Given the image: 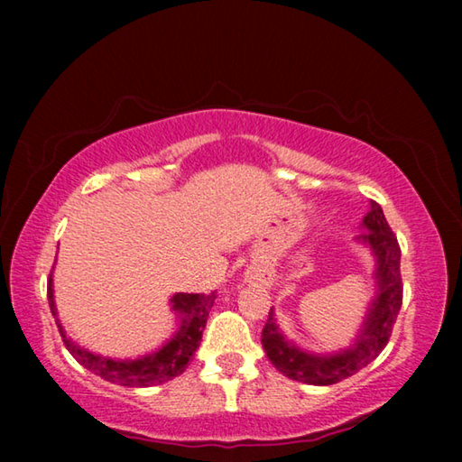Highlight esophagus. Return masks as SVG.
<instances>
[{"instance_id": "1", "label": "esophagus", "mask_w": 462, "mask_h": 462, "mask_svg": "<svg viewBox=\"0 0 462 462\" xmlns=\"http://www.w3.org/2000/svg\"><path fill=\"white\" fill-rule=\"evenodd\" d=\"M259 277H263L264 281H269L271 279V271H264V269H256V273H254V277L253 279H259ZM261 281V279H259Z\"/></svg>"}]
</instances>
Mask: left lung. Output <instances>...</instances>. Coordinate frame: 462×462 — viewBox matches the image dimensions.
Returning <instances> with one entry per match:
<instances>
[{"label": "left lung", "mask_w": 462, "mask_h": 462, "mask_svg": "<svg viewBox=\"0 0 462 462\" xmlns=\"http://www.w3.org/2000/svg\"><path fill=\"white\" fill-rule=\"evenodd\" d=\"M363 226L366 230L361 234V240H365L377 256L379 289L363 332L353 348L334 356L303 353L281 336L275 318H273V310L269 311V319L263 328V348L275 369L289 379L308 383V385H334V383L353 377L355 373L365 369L387 346L403 300L400 271L402 248L377 201H371V209L365 216Z\"/></svg>", "instance_id": "1"}]
</instances>
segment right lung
Listing matches in <instances>:
<instances>
[{
  "mask_svg": "<svg viewBox=\"0 0 462 462\" xmlns=\"http://www.w3.org/2000/svg\"><path fill=\"white\" fill-rule=\"evenodd\" d=\"M46 295H49V306L60 332V338L65 342L69 353L77 358V363L83 365L88 371L99 374L101 379L124 387L161 385V383H167L177 377V374H181L199 346L203 328H206L209 310H212L216 300V293H177L171 301H173V310L181 314V326H179L171 342H167L156 353L144 358H136V361H112V358L97 356L89 353V350L79 348L62 330L57 318V308H54L52 277L49 279Z\"/></svg>",
  "mask_w": 462,
  "mask_h": 462,
  "instance_id": "1",
  "label": "right lung"
}]
</instances>
